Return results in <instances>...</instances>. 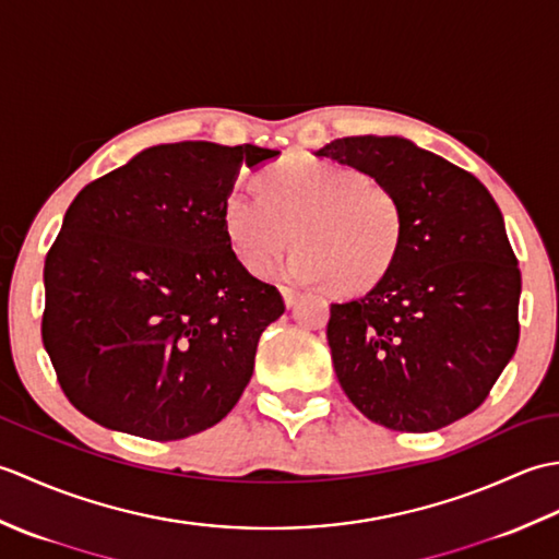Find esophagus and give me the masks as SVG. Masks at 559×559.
Returning a JSON list of instances; mask_svg holds the SVG:
<instances>
[{
    "label": "esophagus",
    "mask_w": 559,
    "mask_h": 559,
    "mask_svg": "<svg viewBox=\"0 0 559 559\" xmlns=\"http://www.w3.org/2000/svg\"><path fill=\"white\" fill-rule=\"evenodd\" d=\"M281 295H283V302H286V307H295V302H298V298H300V290L290 288V286H281Z\"/></svg>",
    "instance_id": "34e87169"
}]
</instances>
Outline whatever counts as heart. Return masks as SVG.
<instances>
[{"mask_svg":"<svg viewBox=\"0 0 559 559\" xmlns=\"http://www.w3.org/2000/svg\"><path fill=\"white\" fill-rule=\"evenodd\" d=\"M257 194H230L223 230L237 261L266 273L295 242L286 273L358 293L377 286L403 247L401 199L353 165L288 153L257 173Z\"/></svg>","mask_w":559,"mask_h":559,"instance_id":"obj_1","label":"heart"}]
</instances>
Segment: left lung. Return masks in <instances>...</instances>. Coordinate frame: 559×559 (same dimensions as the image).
<instances>
[{
    "instance_id": "obj_1",
    "label": "left lung",
    "mask_w": 559,
    "mask_h": 559,
    "mask_svg": "<svg viewBox=\"0 0 559 559\" xmlns=\"http://www.w3.org/2000/svg\"><path fill=\"white\" fill-rule=\"evenodd\" d=\"M396 192L403 247L377 286L331 305L326 338L353 406L399 432L476 411L519 343L521 271L488 189L401 136H346L317 151Z\"/></svg>"
}]
</instances>
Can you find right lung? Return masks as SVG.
<instances>
[{
  "label": "right lung",
  "mask_w": 559,
  "mask_h": 559,
  "mask_svg": "<svg viewBox=\"0 0 559 559\" xmlns=\"http://www.w3.org/2000/svg\"><path fill=\"white\" fill-rule=\"evenodd\" d=\"M276 156L160 144L71 201L45 257L43 343L86 418L170 442L233 411L261 331L286 305L233 254L223 204L242 165Z\"/></svg>",
  "instance_id": "add662e5"
}]
</instances>
